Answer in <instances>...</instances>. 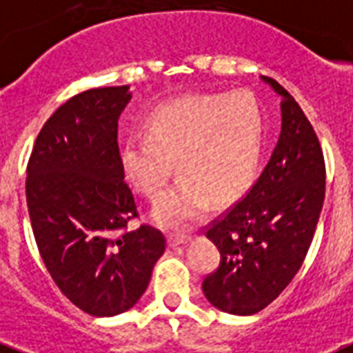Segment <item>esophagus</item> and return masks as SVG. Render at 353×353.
<instances>
[{
	"instance_id": "1",
	"label": "esophagus",
	"mask_w": 353,
	"mask_h": 353,
	"mask_svg": "<svg viewBox=\"0 0 353 353\" xmlns=\"http://www.w3.org/2000/svg\"><path fill=\"white\" fill-rule=\"evenodd\" d=\"M191 237L188 234H180V232H171L169 234V245L171 247H180V245H185V243L190 241Z\"/></svg>"
}]
</instances>
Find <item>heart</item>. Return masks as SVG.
Here are the masks:
<instances>
[{
	"label": "heart",
	"mask_w": 353,
	"mask_h": 353,
	"mask_svg": "<svg viewBox=\"0 0 353 353\" xmlns=\"http://www.w3.org/2000/svg\"><path fill=\"white\" fill-rule=\"evenodd\" d=\"M147 136L134 134L121 147L125 174L139 193L158 199L173 176L154 217L171 228H188L214 202L241 195L254 180L263 145L265 117L258 97L232 94L190 95L157 106L145 119Z\"/></svg>",
	"instance_id": "b5f03b06"
}]
</instances>
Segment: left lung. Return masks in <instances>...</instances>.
Returning <instances> with one entry per match:
<instances>
[{
    "label": "left lung",
    "instance_id": "obj_1",
    "mask_svg": "<svg viewBox=\"0 0 353 353\" xmlns=\"http://www.w3.org/2000/svg\"><path fill=\"white\" fill-rule=\"evenodd\" d=\"M265 81L283 95L278 145L250 190L204 232L221 263L202 291L232 315H254L288 288L310 250L326 190L324 154L310 119L288 90Z\"/></svg>",
    "mask_w": 353,
    "mask_h": 353
}]
</instances>
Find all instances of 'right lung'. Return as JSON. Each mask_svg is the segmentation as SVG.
<instances>
[{"label":"right lung","mask_w":353,"mask_h":353,"mask_svg":"<svg viewBox=\"0 0 353 353\" xmlns=\"http://www.w3.org/2000/svg\"><path fill=\"white\" fill-rule=\"evenodd\" d=\"M128 86L73 95L43 123L27 163L26 196L38 252L57 288L92 316L130 310L145 293L165 236L138 217L117 121Z\"/></svg>","instance_id":"1"}]
</instances>
